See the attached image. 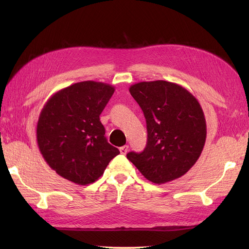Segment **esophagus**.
I'll list each match as a JSON object with an SVG mask.
<instances>
[{"mask_svg":"<svg viewBox=\"0 0 249 249\" xmlns=\"http://www.w3.org/2000/svg\"><path fill=\"white\" fill-rule=\"evenodd\" d=\"M119 150H120V154L122 155H125L126 153H127V150H129V146L127 145H124V146H122L119 148Z\"/></svg>","mask_w":249,"mask_h":249,"instance_id":"esophagus-1","label":"esophagus"}]
</instances>
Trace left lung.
Listing matches in <instances>:
<instances>
[{
  "instance_id": "left-lung-1",
  "label": "left lung",
  "mask_w": 249,
  "mask_h": 249,
  "mask_svg": "<svg viewBox=\"0 0 249 249\" xmlns=\"http://www.w3.org/2000/svg\"><path fill=\"white\" fill-rule=\"evenodd\" d=\"M129 90L146 119L147 144L142 153L126 158L152 183L183 177L198 160L207 138L197 99L185 87L163 80L139 82Z\"/></svg>"
}]
</instances>
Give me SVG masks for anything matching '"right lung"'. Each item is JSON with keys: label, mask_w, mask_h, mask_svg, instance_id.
<instances>
[{"label": "right lung", "mask_w": 249, "mask_h": 249, "mask_svg": "<svg viewBox=\"0 0 249 249\" xmlns=\"http://www.w3.org/2000/svg\"><path fill=\"white\" fill-rule=\"evenodd\" d=\"M107 83L83 81L58 90L44 104L36 126L39 152L60 177L94 183L118 148L107 142L100 115L114 93Z\"/></svg>", "instance_id": "1"}]
</instances>
